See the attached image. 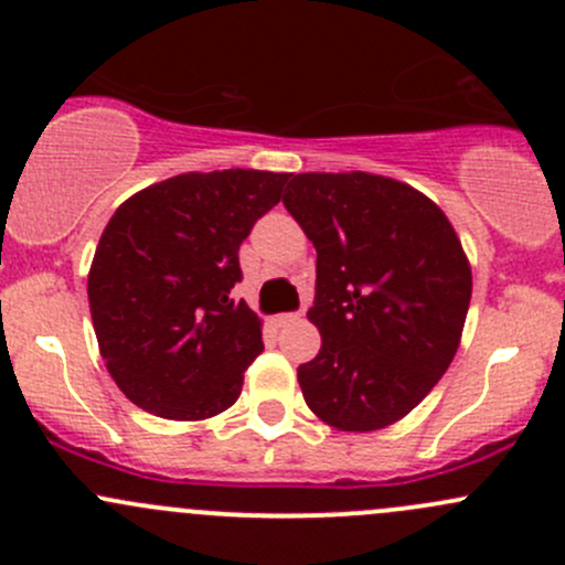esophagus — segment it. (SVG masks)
Masks as SVG:
<instances>
[{
    "label": "esophagus",
    "mask_w": 565,
    "mask_h": 565,
    "mask_svg": "<svg viewBox=\"0 0 565 565\" xmlns=\"http://www.w3.org/2000/svg\"><path fill=\"white\" fill-rule=\"evenodd\" d=\"M298 319H300V315H292V311H289V315H278L276 324H292V322H298Z\"/></svg>",
    "instance_id": "obj_1"
}]
</instances>
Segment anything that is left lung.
Instances as JSON below:
<instances>
[{
  "mask_svg": "<svg viewBox=\"0 0 565 565\" xmlns=\"http://www.w3.org/2000/svg\"><path fill=\"white\" fill-rule=\"evenodd\" d=\"M284 207L317 248L306 404L341 431L383 429L457 355L472 292L457 232L424 193L366 172L292 174Z\"/></svg>",
  "mask_w": 565,
  "mask_h": 565,
  "instance_id": "obj_1",
  "label": "left lung"
}]
</instances>
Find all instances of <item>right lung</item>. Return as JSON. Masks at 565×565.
<instances>
[{"mask_svg": "<svg viewBox=\"0 0 565 565\" xmlns=\"http://www.w3.org/2000/svg\"><path fill=\"white\" fill-rule=\"evenodd\" d=\"M289 174H177L119 204L87 295L117 388L152 415L202 420L237 402L262 352L259 317L232 289L241 243L281 202Z\"/></svg>", "mask_w": 565, "mask_h": 565, "instance_id": "add662e5", "label": "right lung"}]
</instances>
